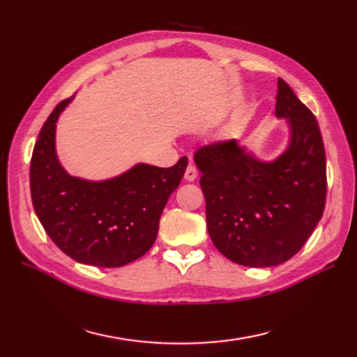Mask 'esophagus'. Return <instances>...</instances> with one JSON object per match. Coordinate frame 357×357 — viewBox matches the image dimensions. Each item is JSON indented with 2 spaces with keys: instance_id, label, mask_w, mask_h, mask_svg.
<instances>
[{
  "instance_id": "obj_1",
  "label": "esophagus",
  "mask_w": 357,
  "mask_h": 357,
  "mask_svg": "<svg viewBox=\"0 0 357 357\" xmlns=\"http://www.w3.org/2000/svg\"><path fill=\"white\" fill-rule=\"evenodd\" d=\"M184 178L187 181H195L196 178H198V170H196V167L193 164H188L187 169H185V173H184Z\"/></svg>"
}]
</instances>
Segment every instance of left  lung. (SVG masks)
Instances as JSON below:
<instances>
[{
    "mask_svg": "<svg viewBox=\"0 0 357 357\" xmlns=\"http://www.w3.org/2000/svg\"><path fill=\"white\" fill-rule=\"evenodd\" d=\"M276 116L287 118L290 144L264 162L234 139L195 153L215 247L245 267H273L299 252L321 221L327 198V161L317 121L284 79H278Z\"/></svg>",
    "mask_w": 357,
    "mask_h": 357,
    "instance_id": "left-lung-1",
    "label": "left lung"
}]
</instances>
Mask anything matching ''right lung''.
Instances as JSON below:
<instances>
[{"mask_svg":"<svg viewBox=\"0 0 357 357\" xmlns=\"http://www.w3.org/2000/svg\"><path fill=\"white\" fill-rule=\"evenodd\" d=\"M59 102L45 121L30 161L35 213L56 247L72 259L95 267H123L153 245L159 218L184 176L187 158L169 169L136 164L107 181L70 176L55 151Z\"/></svg>","mask_w":357,"mask_h":357,"instance_id":"add662e5","label":"right lung"}]
</instances>
